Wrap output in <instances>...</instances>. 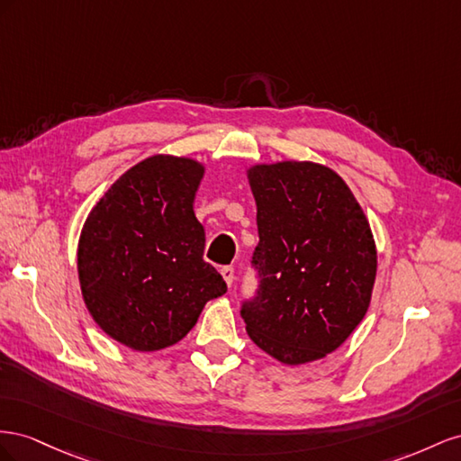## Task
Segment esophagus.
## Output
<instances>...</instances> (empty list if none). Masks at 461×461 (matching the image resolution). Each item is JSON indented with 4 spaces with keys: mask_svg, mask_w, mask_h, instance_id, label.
Segmentation results:
<instances>
[{
    "mask_svg": "<svg viewBox=\"0 0 461 461\" xmlns=\"http://www.w3.org/2000/svg\"><path fill=\"white\" fill-rule=\"evenodd\" d=\"M220 274H221L223 282L228 284V287H231V284H233V278H235V270H233L231 267H223V268L220 270Z\"/></svg>",
    "mask_w": 461,
    "mask_h": 461,
    "instance_id": "obj_1",
    "label": "esophagus"
}]
</instances>
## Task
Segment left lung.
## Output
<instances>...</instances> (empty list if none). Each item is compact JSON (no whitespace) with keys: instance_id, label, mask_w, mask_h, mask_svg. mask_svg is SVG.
Wrapping results in <instances>:
<instances>
[{"instance_id":"obj_1","label":"left lung","mask_w":461,"mask_h":461,"mask_svg":"<svg viewBox=\"0 0 461 461\" xmlns=\"http://www.w3.org/2000/svg\"><path fill=\"white\" fill-rule=\"evenodd\" d=\"M258 297L247 334L284 365L336 351L359 326L376 278V245L361 204L332 167L309 160L253 164Z\"/></svg>"}]
</instances>
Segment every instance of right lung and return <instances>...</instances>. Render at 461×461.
I'll return each instance as SVG.
<instances>
[{
  "instance_id": "add662e5",
  "label": "right lung",
  "mask_w": 461,
  "mask_h": 461,
  "mask_svg": "<svg viewBox=\"0 0 461 461\" xmlns=\"http://www.w3.org/2000/svg\"><path fill=\"white\" fill-rule=\"evenodd\" d=\"M204 164L154 154L131 166L90 210L77 272L90 317L135 351L177 344L226 282L203 260L193 201Z\"/></svg>"
}]
</instances>
